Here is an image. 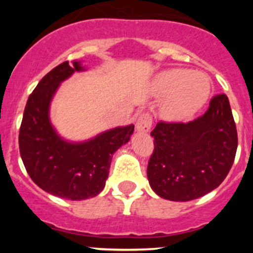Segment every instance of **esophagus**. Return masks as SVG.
Listing matches in <instances>:
<instances>
[{
	"mask_svg": "<svg viewBox=\"0 0 253 253\" xmlns=\"http://www.w3.org/2000/svg\"><path fill=\"white\" fill-rule=\"evenodd\" d=\"M153 124V117L149 112H143L139 115V117L137 119L136 122V129L138 132H143V133H147L150 129Z\"/></svg>",
	"mask_w": 253,
	"mask_h": 253,
	"instance_id": "1",
	"label": "esophagus"
}]
</instances>
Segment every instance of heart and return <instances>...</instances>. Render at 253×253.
Returning a JSON list of instances; mask_svg holds the SVG:
<instances>
[{
	"instance_id": "1",
	"label": "heart",
	"mask_w": 253,
	"mask_h": 253,
	"mask_svg": "<svg viewBox=\"0 0 253 253\" xmlns=\"http://www.w3.org/2000/svg\"><path fill=\"white\" fill-rule=\"evenodd\" d=\"M158 95L167 96L163 114L168 119H186L206 103L209 82L203 73L175 68L160 75L155 83Z\"/></svg>"
}]
</instances>
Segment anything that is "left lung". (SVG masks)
I'll return each instance as SVG.
<instances>
[{
	"mask_svg": "<svg viewBox=\"0 0 253 253\" xmlns=\"http://www.w3.org/2000/svg\"><path fill=\"white\" fill-rule=\"evenodd\" d=\"M150 136L154 150L148 180L165 200L187 202L207 195L223 182L235 160L236 125L225 94L214 95L205 114L192 121H159Z\"/></svg>",
	"mask_w": 253,
	"mask_h": 253,
	"instance_id": "obj_1",
	"label": "left lung"
}]
</instances>
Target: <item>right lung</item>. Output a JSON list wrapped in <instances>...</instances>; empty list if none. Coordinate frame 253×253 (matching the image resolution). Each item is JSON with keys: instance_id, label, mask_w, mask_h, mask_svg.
Returning <instances> with one entry per match:
<instances>
[{"instance_id": "obj_1", "label": "right lung", "mask_w": 253, "mask_h": 253, "mask_svg": "<svg viewBox=\"0 0 253 253\" xmlns=\"http://www.w3.org/2000/svg\"><path fill=\"white\" fill-rule=\"evenodd\" d=\"M82 66L65 61L45 76L29 95L19 128V152L30 178L46 192L72 201L96 196L105 187L112 154L129 141L134 126L117 127L84 143L58 137L48 106L60 83Z\"/></svg>"}]
</instances>
